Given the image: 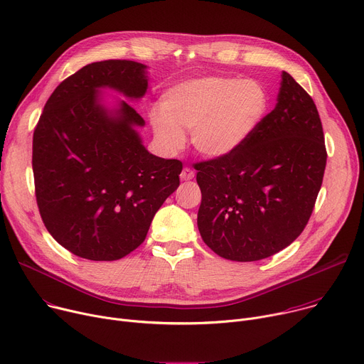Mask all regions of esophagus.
Returning a JSON list of instances; mask_svg holds the SVG:
<instances>
[{
	"label": "esophagus",
	"mask_w": 364,
	"mask_h": 364,
	"mask_svg": "<svg viewBox=\"0 0 364 364\" xmlns=\"http://www.w3.org/2000/svg\"><path fill=\"white\" fill-rule=\"evenodd\" d=\"M194 176H196L194 171H193L191 168L186 167V168H183V171H181V174H180V178H181L183 181H187V180H193Z\"/></svg>",
	"instance_id": "1"
}]
</instances>
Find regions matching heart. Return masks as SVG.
Here are the masks:
<instances>
[{
    "label": "heart",
    "mask_w": 364,
    "mask_h": 364,
    "mask_svg": "<svg viewBox=\"0 0 364 364\" xmlns=\"http://www.w3.org/2000/svg\"><path fill=\"white\" fill-rule=\"evenodd\" d=\"M267 110V94L254 80L208 77L183 82L164 92L161 110L149 120L161 148L178 152L184 132L205 156L220 158L237 151Z\"/></svg>",
    "instance_id": "heart-1"
}]
</instances>
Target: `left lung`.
<instances>
[{
    "label": "left lung",
    "instance_id": "1",
    "mask_svg": "<svg viewBox=\"0 0 364 364\" xmlns=\"http://www.w3.org/2000/svg\"><path fill=\"white\" fill-rule=\"evenodd\" d=\"M326 165L322 123L311 95L283 71L277 105L229 155L197 162L205 244L232 261H258L305 229Z\"/></svg>",
    "mask_w": 364,
    "mask_h": 364
}]
</instances>
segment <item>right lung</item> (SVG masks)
Segmentation results:
<instances>
[{"label": "right lung", "mask_w": 364, "mask_h": 364, "mask_svg": "<svg viewBox=\"0 0 364 364\" xmlns=\"http://www.w3.org/2000/svg\"><path fill=\"white\" fill-rule=\"evenodd\" d=\"M130 100L146 92V65L110 59L85 65L52 92L33 134V176L42 220L58 244L92 261L136 250L183 164L146 151L139 113L107 109L102 91Z\"/></svg>", "instance_id": "add662e5"}]
</instances>
